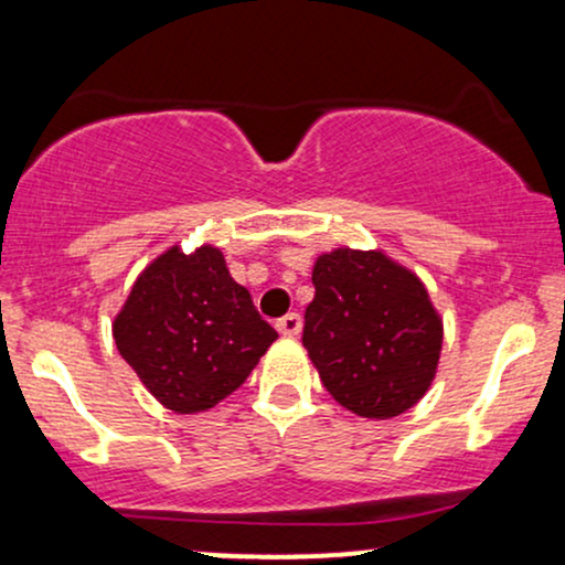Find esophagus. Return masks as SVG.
Here are the masks:
<instances>
[{
    "instance_id": "obj_1",
    "label": "esophagus",
    "mask_w": 565,
    "mask_h": 565,
    "mask_svg": "<svg viewBox=\"0 0 565 565\" xmlns=\"http://www.w3.org/2000/svg\"><path fill=\"white\" fill-rule=\"evenodd\" d=\"M276 329L281 334H287V337H297L300 334V329H302V319H300V313H287V316H281V319L276 321Z\"/></svg>"
}]
</instances>
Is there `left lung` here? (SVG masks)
<instances>
[{"instance_id": "8db88e82", "label": "left lung", "mask_w": 565, "mask_h": 565, "mask_svg": "<svg viewBox=\"0 0 565 565\" xmlns=\"http://www.w3.org/2000/svg\"><path fill=\"white\" fill-rule=\"evenodd\" d=\"M302 345L332 398L369 419H391L436 377L438 313L412 270L380 252L337 249L313 268Z\"/></svg>"}]
</instances>
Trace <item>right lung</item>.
I'll return each mask as SVG.
<instances>
[{
	"instance_id": "obj_1",
	"label": "right lung",
	"mask_w": 565,
	"mask_h": 565,
	"mask_svg": "<svg viewBox=\"0 0 565 565\" xmlns=\"http://www.w3.org/2000/svg\"><path fill=\"white\" fill-rule=\"evenodd\" d=\"M276 337L215 246L164 252L142 270L114 321L121 359L178 414L228 398Z\"/></svg>"
}]
</instances>
